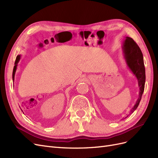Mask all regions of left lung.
Instances as JSON below:
<instances>
[{"label": "left lung", "mask_w": 158, "mask_h": 158, "mask_svg": "<svg viewBox=\"0 0 158 158\" xmlns=\"http://www.w3.org/2000/svg\"><path fill=\"white\" fill-rule=\"evenodd\" d=\"M121 47L123 59H125V63L128 69L136 78L138 88L140 89L139 93H138V98L135 106L131 109L130 113L125 117V118H127L135 111L140 103L142 95L144 90L146 74L142 52L140 47L136 44V42L131 37H126Z\"/></svg>", "instance_id": "obj_1"}]
</instances>
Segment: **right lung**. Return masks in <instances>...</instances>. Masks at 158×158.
<instances>
[{"mask_svg":"<svg viewBox=\"0 0 158 158\" xmlns=\"http://www.w3.org/2000/svg\"><path fill=\"white\" fill-rule=\"evenodd\" d=\"M21 59V55H18L16 56V61H15V63H14V69H13V73H12V80H13V82H14V76H15V74H16V72L17 70V67H18V64L19 63V61H20Z\"/></svg>","mask_w":158,"mask_h":158,"instance_id":"1","label":"right lung"}]
</instances>
